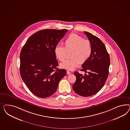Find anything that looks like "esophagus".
I'll return each mask as SVG.
<instances>
[{"instance_id":"1","label":"esophagus","mask_w":130,"mask_h":130,"mask_svg":"<svg viewBox=\"0 0 130 130\" xmlns=\"http://www.w3.org/2000/svg\"><path fill=\"white\" fill-rule=\"evenodd\" d=\"M71 72H70V71H67V74H71Z\"/></svg>"}]
</instances>
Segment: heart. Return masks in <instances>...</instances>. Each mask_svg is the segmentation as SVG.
Instances as JSON below:
<instances>
[{
    "label": "heart",
    "instance_id": "1",
    "mask_svg": "<svg viewBox=\"0 0 130 130\" xmlns=\"http://www.w3.org/2000/svg\"><path fill=\"white\" fill-rule=\"evenodd\" d=\"M64 47L60 45H56L54 47V54L57 59L62 61L65 59L67 52L72 51V59L66 60L60 64L61 68L70 71L74 70L80 62H85L90 57L92 51L91 41L84 39L76 34L69 36L64 41Z\"/></svg>",
    "mask_w": 130,
    "mask_h": 130
}]
</instances>
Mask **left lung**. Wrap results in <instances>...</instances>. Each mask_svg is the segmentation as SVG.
I'll return each instance as SVG.
<instances>
[{
  "instance_id": "left-lung-1",
  "label": "left lung",
  "mask_w": 130,
  "mask_h": 130,
  "mask_svg": "<svg viewBox=\"0 0 130 130\" xmlns=\"http://www.w3.org/2000/svg\"><path fill=\"white\" fill-rule=\"evenodd\" d=\"M84 32L91 41L92 51L80 70L88 73L83 76L77 71L74 72L76 80L72 88L77 94L89 97L97 93L104 86L109 75L110 59L102 40L89 32Z\"/></svg>"
}]
</instances>
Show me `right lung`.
I'll return each instance as SVG.
<instances>
[{
	"instance_id": "1",
	"label": "right lung",
	"mask_w": 130,
	"mask_h": 130,
	"mask_svg": "<svg viewBox=\"0 0 130 130\" xmlns=\"http://www.w3.org/2000/svg\"><path fill=\"white\" fill-rule=\"evenodd\" d=\"M67 29H46L29 38L20 54V73L26 85L33 94L41 98L51 96L59 81L66 74L59 69L54 47Z\"/></svg>"
}]
</instances>
